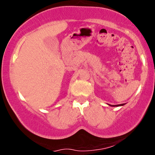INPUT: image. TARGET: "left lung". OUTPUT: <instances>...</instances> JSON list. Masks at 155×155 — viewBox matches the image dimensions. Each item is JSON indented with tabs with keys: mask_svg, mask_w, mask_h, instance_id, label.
<instances>
[{
	"mask_svg": "<svg viewBox=\"0 0 155 155\" xmlns=\"http://www.w3.org/2000/svg\"><path fill=\"white\" fill-rule=\"evenodd\" d=\"M125 105V104H120V105H109L115 107V106H122V105Z\"/></svg>",
	"mask_w": 155,
	"mask_h": 155,
	"instance_id": "obj_1",
	"label": "left lung"
}]
</instances>
